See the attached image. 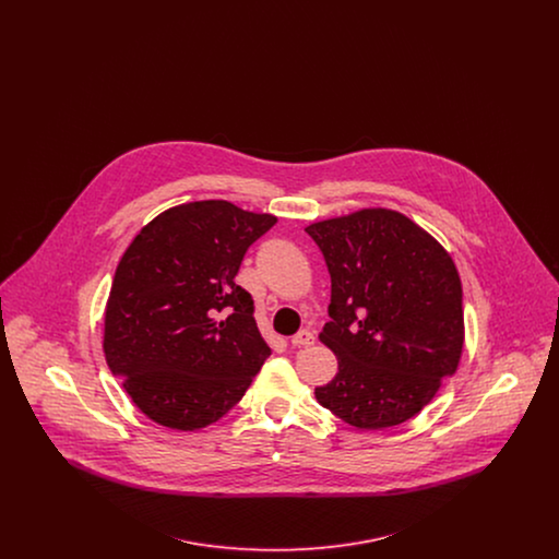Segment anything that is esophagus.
<instances>
[{
  "instance_id": "1",
  "label": "esophagus",
  "mask_w": 559,
  "mask_h": 559,
  "mask_svg": "<svg viewBox=\"0 0 559 559\" xmlns=\"http://www.w3.org/2000/svg\"><path fill=\"white\" fill-rule=\"evenodd\" d=\"M314 342H317V337H314V333L310 329H304V331H299L297 335L292 337V344L295 347L314 346Z\"/></svg>"
}]
</instances>
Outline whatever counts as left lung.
I'll use <instances>...</instances> for the list:
<instances>
[{
    "mask_svg": "<svg viewBox=\"0 0 559 559\" xmlns=\"http://www.w3.org/2000/svg\"><path fill=\"white\" fill-rule=\"evenodd\" d=\"M306 233L331 274V320L319 337L337 356L335 377L314 396L358 429L408 421L461 360L463 289L451 253L383 207L314 222Z\"/></svg>",
    "mask_w": 559,
    "mask_h": 559,
    "instance_id": "left-lung-1",
    "label": "left lung"
}]
</instances>
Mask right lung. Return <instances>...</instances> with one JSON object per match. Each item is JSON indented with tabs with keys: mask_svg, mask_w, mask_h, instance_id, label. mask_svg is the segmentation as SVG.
<instances>
[{
	"mask_svg": "<svg viewBox=\"0 0 559 559\" xmlns=\"http://www.w3.org/2000/svg\"><path fill=\"white\" fill-rule=\"evenodd\" d=\"M276 215L194 201L151 219L108 293V369L155 424L194 431L222 419L270 356L253 299L235 283Z\"/></svg>",
	"mask_w": 559,
	"mask_h": 559,
	"instance_id": "add662e5",
	"label": "right lung"
}]
</instances>
